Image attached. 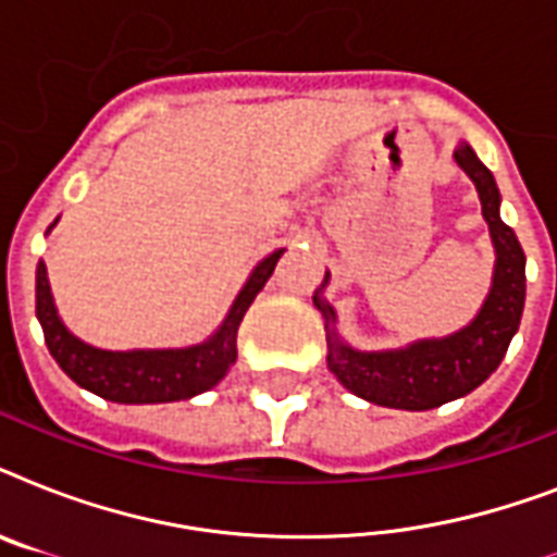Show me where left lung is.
<instances>
[{"instance_id":"1","label":"left lung","mask_w":557,"mask_h":557,"mask_svg":"<svg viewBox=\"0 0 557 557\" xmlns=\"http://www.w3.org/2000/svg\"><path fill=\"white\" fill-rule=\"evenodd\" d=\"M454 161L474 182L483 219L494 245L492 288L474 321L445 338H422L398 349H356L341 338L338 314L323 297L330 271L321 288H314V306L326 321V367L335 379L364 401L396 410H431L445 401L468 396L497 367L520 326L527 300V253L518 236L500 219V190L492 170L476 159L466 141L454 150Z\"/></svg>"}]
</instances>
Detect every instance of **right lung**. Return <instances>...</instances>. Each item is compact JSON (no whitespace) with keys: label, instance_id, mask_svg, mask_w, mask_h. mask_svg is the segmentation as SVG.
<instances>
[{"label":"right lung","instance_id":"add662e5","mask_svg":"<svg viewBox=\"0 0 557 557\" xmlns=\"http://www.w3.org/2000/svg\"><path fill=\"white\" fill-rule=\"evenodd\" d=\"M57 225V219H54ZM51 225V227H54ZM48 227V231H51ZM46 231V234H48ZM286 248L262 257L239 288L219 330L201 344L176 349H100L81 341L57 314L54 295L48 286L46 262L37 265V321L46 335L48 352L60 370L95 396L117 405H161L185 401L216 387L236 361V330L248 306L274 274V265Z\"/></svg>","mask_w":557,"mask_h":557}]
</instances>
